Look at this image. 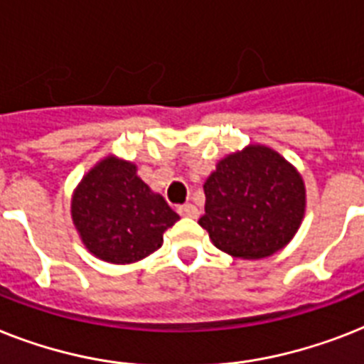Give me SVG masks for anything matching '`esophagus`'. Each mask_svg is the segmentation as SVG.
<instances>
[{
    "instance_id": "34e87169",
    "label": "esophagus",
    "mask_w": 364,
    "mask_h": 364,
    "mask_svg": "<svg viewBox=\"0 0 364 364\" xmlns=\"http://www.w3.org/2000/svg\"><path fill=\"white\" fill-rule=\"evenodd\" d=\"M177 213L181 215V217H191V218H196L200 215L196 205H192V203H185V205H179L177 208Z\"/></svg>"
}]
</instances>
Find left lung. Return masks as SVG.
Returning <instances> with one entry per match:
<instances>
[{"label":"left lung","instance_id":"8db88e82","mask_svg":"<svg viewBox=\"0 0 364 364\" xmlns=\"http://www.w3.org/2000/svg\"><path fill=\"white\" fill-rule=\"evenodd\" d=\"M203 192L205 215L198 223L217 249L235 258L259 259L279 252L305 217L303 177L265 146L224 156Z\"/></svg>","mask_w":364,"mask_h":364}]
</instances>
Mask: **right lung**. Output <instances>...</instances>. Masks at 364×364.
<instances>
[{"label":"right lung","instance_id":"right-lung-1","mask_svg":"<svg viewBox=\"0 0 364 364\" xmlns=\"http://www.w3.org/2000/svg\"><path fill=\"white\" fill-rule=\"evenodd\" d=\"M73 223L93 256L134 264L162 247L179 215L136 173V164L106 156L85 173L70 202Z\"/></svg>","mask_w":364,"mask_h":364}]
</instances>
